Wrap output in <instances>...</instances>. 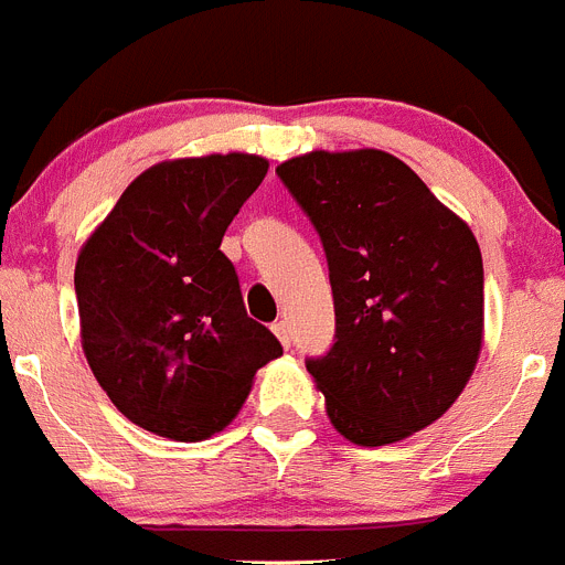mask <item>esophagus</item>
I'll list each match as a JSON object with an SVG mask.
<instances>
[{"instance_id":"1","label":"esophagus","mask_w":565,"mask_h":565,"mask_svg":"<svg viewBox=\"0 0 565 565\" xmlns=\"http://www.w3.org/2000/svg\"><path fill=\"white\" fill-rule=\"evenodd\" d=\"M273 332H276V338L281 341V347H289V327L287 321H276L273 323Z\"/></svg>"}]
</instances>
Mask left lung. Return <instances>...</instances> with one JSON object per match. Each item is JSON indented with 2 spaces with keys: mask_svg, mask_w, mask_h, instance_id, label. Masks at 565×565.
I'll list each match as a JSON object with an SVG mask.
<instances>
[{
  "mask_svg": "<svg viewBox=\"0 0 565 565\" xmlns=\"http://www.w3.org/2000/svg\"><path fill=\"white\" fill-rule=\"evenodd\" d=\"M321 235L335 343L307 372L358 446L426 429L483 347V258L469 224L384 150H312L276 167Z\"/></svg>",
  "mask_w": 565,
  "mask_h": 565,
  "instance_id": "1",
  "label": "left lung"
}]
</instances>
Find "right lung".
<instances>
[{
  "mask_svg": "<svg viewBox=\"0 0 565 565\" xmlns=\"http://www.w3.org/2000/svg\"><path fill=\"white\" fill-rule=\"evenodd\" d=\"M253 153L147 167L76 258L82 350L113 406L170 440L213 438L281 343L244 310L222 238L267 175Z\"/></svg>",
  "mask_w": 565,
  "mask_h": 565,
  "instance_id": "1",
  "label": "right lung"
}]
</instances>
